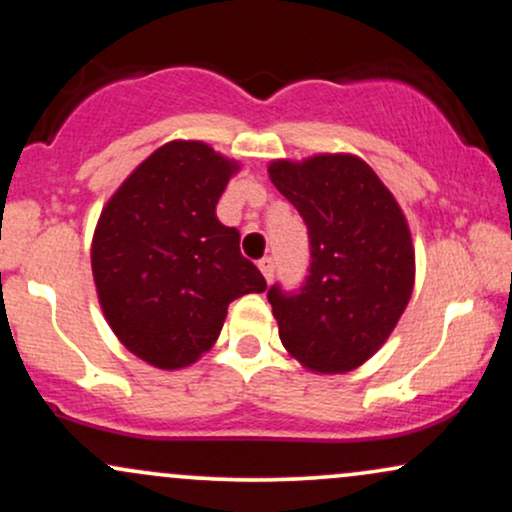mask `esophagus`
<instances>
[{
	"label": "esophagus",
	"instance_id": "esophagus-1",
	"mask_svg": "<svg viewBox=\"0 0 512 512\" xmlns=\"http://www.w3.org/2000/svg\"><path fill=\"white\" fill-rule=\"evenodd\" d=\"M257 267H260L264 279L272 281V276H274V260H272V257H262V260L257 262Z\"/></svg>",
	"mask_w": 512,
	"mask_h": 512
}]
</instances>
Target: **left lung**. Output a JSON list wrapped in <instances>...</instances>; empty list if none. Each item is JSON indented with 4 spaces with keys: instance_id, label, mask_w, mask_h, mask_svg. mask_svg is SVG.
Masks as SVG:
<instances>
[{
    "instance_id": "obj_1",
    "label": "left lung",
    "mask_w": 512,
    "mask_h": 512,
    "mask_svg": "<svg viewBox=\"0 0 512 512\" xmlns=\"http://www.w3.org/2000/svg\"><path fill=\"white\" fill-rule=\"evenodd\" d=\"M269 178L308 226L298 291H267L281 344L315 373H346L395 330L414 289V248L397 199L349 154L274 161Z\"/></svg>"
}]
</instances>
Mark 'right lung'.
<instances>
[{
    "label": "right lung",
    "mask_w": 512,
    "mask_h": 512,
    "mask_svg": "<svg viewBox=\"0 0 512 512\" xmlns=\"http://www.w3.org/2000/svg\"><path fill=\"white\" fill-rule=\"evenodd\" d=\"M236 161L204 142H168L110 197L91 245L103 315L122 344L163 370L195 363L219 339L228 303L267 281L216 219Z\"/></svg>",
    "instance_id": "add662e5"
}]
</instances>
